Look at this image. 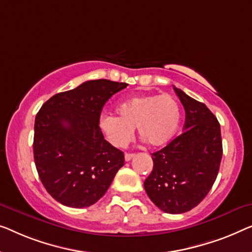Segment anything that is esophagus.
I'll list each match as a JSON object with an SVG mask.
<instances>
[{"label": "esophagus", "mask_w": 252, "mask_h": 252, "mask_svg": "<svg viewBox=\"0 0 252 252\" xmlns=\"http://www.w3.org/2000/svg\"><path fill=\"white\" fill-rule=\"evenodd\" d=\"M134 157H135V153H126L125 160H126V161H129V160H132Z\"/></svg>", "instance_id": "1"}]
</instances>
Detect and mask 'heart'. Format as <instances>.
<instances>
[{
	"instance_id": "1",
	"label": "heart",
	"mask_w": 252,
	"mask_h": 252,
	"mask_svg": "<svg viewBox=\"0 0 252 252\" xmlns=\"http://www.w3.org/2000/svg\"><path fill=\"white\" fill-rule=\"evenodd\" d=\"M117 114L99 119L102 134L117 148L129 143L136 127L145 143L159 147L174 136L181 123L180 104L168 94L133 96L118 105Z\"/></svg>"
}]
</instances>
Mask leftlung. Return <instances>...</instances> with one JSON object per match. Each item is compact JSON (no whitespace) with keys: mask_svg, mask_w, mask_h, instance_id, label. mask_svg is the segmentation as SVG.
Returning <instances> with one entry per match:
<instances>
[{"mask_svg":"<svg viewBox=\"0 0 252 252\" xmlns=\"http://www.w3.org/2000/svg\"><path fill=\"white\" fill-rule=\"evenodd\" d=\"M185 110L184 132L152 153L145 192L160 210L183 214L206 198L216 181L221 156L220 125L205 103L174 87Z\"/></svg>","mask_w":252,"mask_h":252,"instance_id":"1","label":"left lung"}]
</instances>
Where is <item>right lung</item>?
<instances>
[{"instance_id": "1", "label": "right lung", "mask_w": 252, "mask_h": 252, "mask_svg": "<svg viewBox=\"0 0 252 252\" xmlns=\"http://www.w3.org/2000/svg\"><path fill=\"white\" fill-rule=\"evenodd\" d=\"M127 85L87 81L53 95L36 115V169L46 191L61 205H94L124 166V152L104 140L99 119L105 102Z\"/></svg>"}]
</instances>
